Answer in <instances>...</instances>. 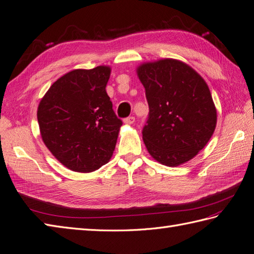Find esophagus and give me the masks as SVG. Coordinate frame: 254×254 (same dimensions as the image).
<instances>
[{
	"mask_svg": "<svg viewBox=\"0 0 254 254\" xmlns=\"http://www.w3.org/2000/svg\"><path fill=\"white\" fill-rule=\"evenodd\" d=\"M134 121H135V118H134V117H127L123 120V122L126 124H133Z\"/></svg>",
	"mask_w": 254,
	"mask_h": 254,
	"instance_id": "obj_1",
	"label": "esophagus"
}]
</instances>
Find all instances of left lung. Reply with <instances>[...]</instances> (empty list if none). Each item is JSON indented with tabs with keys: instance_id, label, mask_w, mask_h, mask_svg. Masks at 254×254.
Returning <instances> with one entry per match:
<instances>
[{
	"instance_id": "left-lung-1",
	"label": "left lung",
	"mask_w": 254,
	"mask_h": 254,
	"mask_svg": "<svg viewBox=\"0 0 254 254\" xmlns=\"http://www.w3.org/2000/svg\"><path fill=\"white\" fill-rule=\"evenodd\" d=\"M150 108L143 141L151 156L166 166L190 161L215 132L217 110L209 88L197 71L173 58L136 69Z\"/></svg>"
}]
</instances>
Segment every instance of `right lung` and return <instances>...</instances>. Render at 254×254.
<instances>
[{
    "label": "right lung",
    "mask_w": 254,
    "mask_h": 254,
    "mask_svg": "<svg viewBox=\"0 0 254 254\" xmlns=\"http://www.w3.org/2000/svg\"><path fill=\"white\" fill-rule=\"evenodd\" d=\"M111 68L74 69L55 81L37 109L45 145L69 170L90 173L113 154L122 121L106 87Z\"/></svg>",
    "instance_id": "add662e5"
}]
</instances>
